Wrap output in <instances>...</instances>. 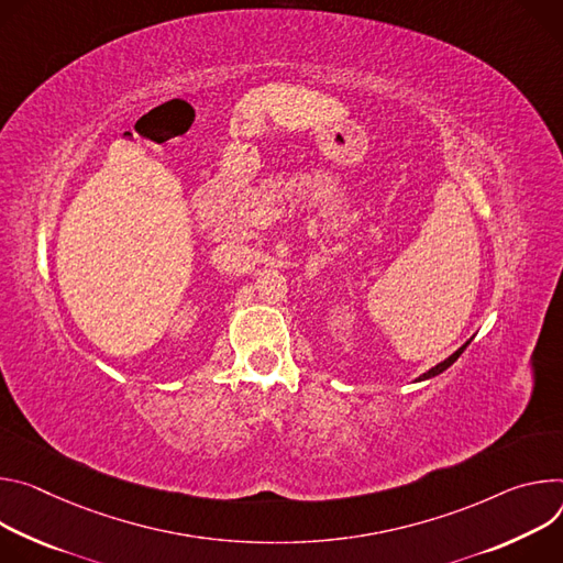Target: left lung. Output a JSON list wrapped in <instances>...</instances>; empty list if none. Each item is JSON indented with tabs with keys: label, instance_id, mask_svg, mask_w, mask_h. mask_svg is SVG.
I'll list each match as a JSON object with an SVG mask.
<instances>
[{
	"label": "left lung",
	"instance_id": "8db88e82",
	"mask_svg": "<svg viewBox=\"0 0 563 563\" xmlns=\"http://www.w3.org/2000/svg\"><path fill=\"white\" fill-rule=\"evenodd\" d=\"M467 344H470V342H465V344H463V346H461L459 351H454V353H452V355H450L448 360L439 362V364H435L433 368H429L427 373H422V376L418 378V383H420V380H429V378H435V376H441V373H443V371H448V368H450V366H452V364H454V362H456V360L461 357V353H463V351L467 349Z\"/></svg>",
	"mask_w": 563,
	"mask_h": 563
}]
</instances>
